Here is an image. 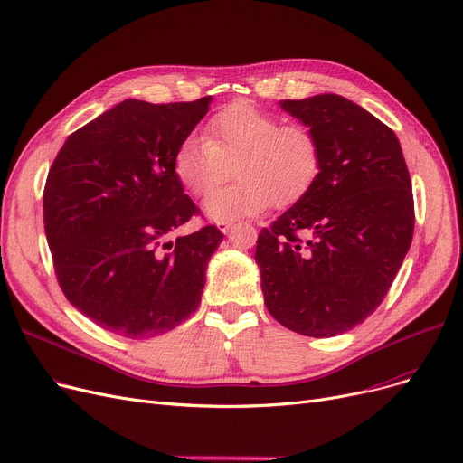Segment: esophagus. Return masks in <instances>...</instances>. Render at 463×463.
<instances>
[{
	"label": "esophagus",
	"mask_w": 463,
	"mask_h": 463,
	"mask_svg": "<svg viewBox=\"0 0 463 463\" xmlns=\"http://www.w3.org/2000/svg\"><path fill=\"white\" fill-rule=\"evenodd\" d=\"M216 226H218V230H220L222 233H228V232L232 230V226H233V224H232V222H218Z\"/></svg>",
	"instance_id": "esophagus-1"
}]
</instances>
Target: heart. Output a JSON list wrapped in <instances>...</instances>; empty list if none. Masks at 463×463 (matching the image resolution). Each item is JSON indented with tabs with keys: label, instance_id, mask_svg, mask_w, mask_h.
Returning <instances> with one entry per match:
<instances>
[{
	"label": "heart",
	"instance_id": "heart-1",
	"mask_svg": "<svg viewBox=\"0 0 463 463\" xmlns=\"http://www.w3.org/2000/svg\"><path fill=\"white\" fill-rule=\"evenodd\" d=\"M233 164L238 182L212 192ZM321 171V146L309 127L283 125L247 100H237L207 123V135H192L175 154V175L195 195H208L205 214L230 222L304 197Z\"/></svg>",
	"mask_w": 463,
	"mask_h": 463
}]
</instances>
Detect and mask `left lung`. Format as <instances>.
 Wrapping results in <instances>:
<instances>
[{"label":"left lung","instance_id":"left-lung-1","mask_svg":"<svg viewBox=\"0 0 463 463\" xmlns=\"http://www.w3.org/2000/svg\"><path fill=\"white\" fill-rule=\"evenodd\" d=\"M316 133L311 190L258 235L268 311L304 336L330 338L382 304L412 243L414 199L390 127L340 95L281 100Z\"/></svg>","mask_w":463,"mask_h":463}]
</instances>
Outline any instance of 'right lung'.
<instances>
[{
  "label": "right lung",
  "instance_id": "right-lung-1",
  "mask_svg": "<svg viewBox=\"0 0 463 463\" xmlns=\"http://www.w3.org/2000/svg\"><path fill=\"white\" fill-rule=\"evenodd\" d=\"M211 100H123L71 133L52 161L43 222L54 273L70 304L118 336L163 335L201 302L224 235L214 226L169 235L199 213L175 154Z\"/></svg>",
  "mask_w": 463,
  "mask_h": 463
}]
</instances>
